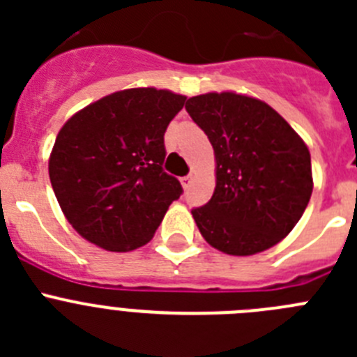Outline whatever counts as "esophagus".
<instances>
[{
  "mask_svg": "<svg viewBox=\"0 0 357 357\" xmlns=\"http://www.w3.org/2000/svg\"><path fill=\"white\" fill-rule=\"evenodd\" d=\"M181 182H182V185H184V188L188 189L189 185L193 184V175H185V176H182Z\"/></svg>",
  "mask_w": 357,
  "mask_h": 357,
  "instance_id": "esophagus-1",
  "label": "esophagus"
}]
</instances>
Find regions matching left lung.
I'll use <instances>...</instances> for the list:
<instances>
[{
	"instance_id": "left-lung-1",
	"label": "left lung",
	"mask_w": 357,
	"mask_h": 357,
	"mask_svg": "<svg viewBox=\"0 0 357 357\" xmlns=\"http://www.w3.org/2000/svg\"><path fill=\"white\" fill-rule=\"evenodd\" d=\"M185 110L216 157V188L191 211L211 247L230 255L268 250L291 232L313 193L311 155L279 112L236 93L189 98Z\"/></svg>"
}]
</instances>
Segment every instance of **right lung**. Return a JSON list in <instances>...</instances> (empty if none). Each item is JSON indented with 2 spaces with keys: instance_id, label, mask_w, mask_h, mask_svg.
I'll list each match as a JSON object with an SVG mask.
<instances>
[{
  "instance_id": "add662e5",
  "label": "right lung",
  "mask_w": 357,
  "mask_h": 357,
  "mask_svg": "<svg viewBox=\"0 0 357 357\" xmlns=\"http://www.w3.org/2000/svg\"><path fill=\"white\" fill-rule=\"evenodd\" d=\"M184 102L172 91L125 89L66 121L50 157V181L82 238L110 252H130L153 238L182 195L162 164L164 132Z\"/></svg>"
}]
</instances>
